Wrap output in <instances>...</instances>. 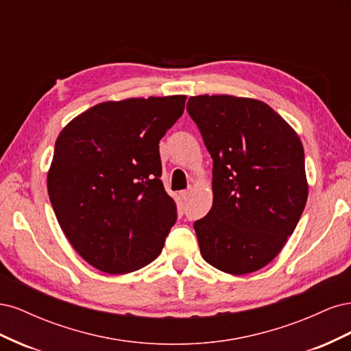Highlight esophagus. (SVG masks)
<instances>
[{
	"instance_id": "34e87169",
	"label": "esophagus",
	"mask_w": 351,
	"mask_h": 351,
	"mask_svg": "<svg viewBox=\"0 0 351 351\" xmlns=\"http://www.w3.org/2000/svg\"><path fill=\"white\" fill-rule=\"evenodd\" d=\"M180 196H182V199H189L190 196V190H183V192H180Z\"/></svg>"
}]
</instances>
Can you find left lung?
I'll use <instances>...</instances> for the list:
<instances>
[{
	"label": "left lung",
	"mask_w": 351,
	"mask_h": 351,
	"mask_svg": "<svg viewBox=\"0 0 351 351\" xmlns=\"http://www.w3.org/2000/svg\"><path fill=\"white\" fill-rule=\"evenodd\" d=\"M214 159V202L195 222L200 254L231 275L274 261L299 222L309 186L300 137L268 104L231 95L187 102Z\"/></svg>",
	"instance_id": "obj_1"
}]
</instances>
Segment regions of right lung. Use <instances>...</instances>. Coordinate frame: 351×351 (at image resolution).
<instances>
[{
  "mask_svg": "<svg viewBox=\"0 0 351 351\" xmlns=\"http://www.w3.org/2000/svg\"><path fill=\"white\" fill-rule=\"evenodd\" d=\"M186 98L101 102L60 132L48 195L67 240L93 268L129 274L161 253L177 209L159 178V141Z\"/></svg>",
  "mask_w": 351,
  "mask_h": 351,
  "instance_id": "1",
  "label": "right lung"
}]
</instances>
